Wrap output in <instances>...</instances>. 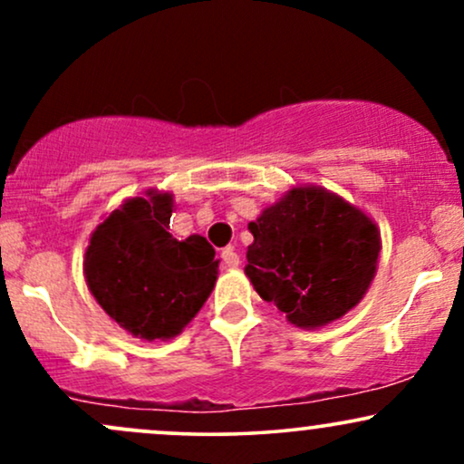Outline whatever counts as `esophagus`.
I'll return each mask as SVG.
<instances>
[{"instance_id":"esophagus-1","label":"esophagus","mask_w":464,"mask_h":464,"mask_svg":"<svg viewBox=\"0 0 464 464\" xmlns=\"http://www.w3.org/2000/svg\"><path fill=\"white\" fill-rule=\"evenodd\" d=\"M222 262H225L227 268H237L239 266V255L236 253V248L228 246L222 250Z\"/></svg>"}]
</instances>
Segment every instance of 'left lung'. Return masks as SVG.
Instances as JSON below:
<instances>
[{
  "label": "left lung",
  "instance_id": "1",
  "mask_svg": "<svg viewBox=\"0 0 464 464\" xmlns=\"http://www.w3.org/2000/svg\"><path fill=\"white\" fill-rule=\"evenodd\" d=\"M244 273L295 327L321 329L364 299L380 264L372 218L318 185L287 189L248 222Z\"/></svg>",
  "mask_w": 464,
  "mask_h": 464
}]
</instances>
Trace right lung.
Listing matches in <instances>:
<instances>
[{"label":"right lung","instance_id":"right-lung-1","mask_svg":"<svg viewBox=\"0 0 464 464\" xmlns=\"http://www.w3.org/2000/svg\"><path fill=\"white\" fill-rule=\"evenodd\" d=\"M174 196L146 189L95 227L84 250V279L98 305L130 335L169 340L183 332L218 279L216 250L202 236L177 239Z\"/></svg>","mask_w":464,"mask_h":464}]
</instances>
